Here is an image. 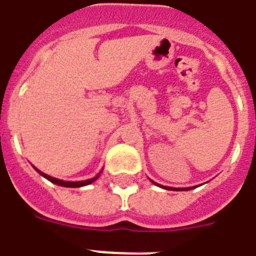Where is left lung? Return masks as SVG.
Wrapping results in <instances>:
<instances>
[{"label":"left lung","instance_id":"1","mask_svg":"<svg viewBox=\"0 0 256 256\" xmlns=\"http://www.w3.org/2000/svg\"><path fill=\"white\" fill-rule=\"evenodd\" d=\"M151 182H152V180H151ZM154 182V184H155V186H159V184H156V182ZM162 188L168 189V190H188V189H192L193 186H190V188H171V186H162Z\"/></svg>","mask_w":256,"mask_h":256}]
</instances>
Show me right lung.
<instances>
[{"label":"right lung","instance_id":"1","mask_svg":"<svg viewBox=\"0 0 256 256\" xmlns=\"http://www.w3.org/2000/svg\"><path fill=\"white\" fill-rule=\"evenodd\" d=\"M35 168V167H34ZM36 170V168H35ZM36 171L40 174L43 178H46L47 180H50L51 182H54V184H56V186H67V188H78V186H89V184H92L93 182H96L97 178H98L100 176V172L98 175L96 176V178H88V180H82V182H64V180H59V178H51V176L46 175V174H43L42 171H39V170H36Z\"/></svg>","mask_w":256,"mask_h":256}]
</instances>
